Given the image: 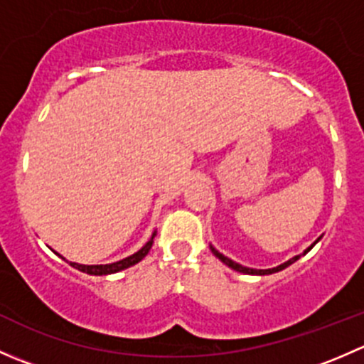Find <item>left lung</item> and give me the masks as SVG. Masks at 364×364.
Wrapping results in <instances>:
<instances>
[{"label":"left lung","instance_id":"1","mask_svg":"<svg viewBox=\"0 0 364 364\" xmlns=\"http://www.w3.org/2000/svg\"><path fill=\"white\" fill-rule=\"evenodd\" d=\"M318 240H321V237H318ZM318 240H317V241H318ZM317 241H315V243H317ZM315 243H314V245H315ZM314 245H311L310 248H306V250H304V253L310 252L311 248H314ZM211 252L215 253V255L218 257V259L222 260L223 264H227V266L232 267L234 271H240V273H245V274H271V273H277V271H282V269H285V267H287V266H291L292 262H296V260L299 259V257H301V255L292 257L291 260H287V262H284V264H280V266L273 267V269H252V267H245V266H241V264L234 262V260H230L229 257H225V255H223V253H220L218 250H215V248H213V247H211Z\"/></svg>","mask_w":364,"mask_h":364}]
</instances>
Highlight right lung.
I'll return each instance as SVG.
<instances>
[{"label":"right lung","instance_id":"obj_1","mask_svg":"<svg viewBox=\"0 0 364 364\" xmlns=\"http://www.w3.org/2000/svg\"><path fill=\"white\" fill-rule=\"evenodd\" d=\"M153 237H155V234H153L151 240H149L148 243H146L144 247H142L137 253H134V255L127 257V259H123V260H117V262L104 264V266H82V264L70 262V266L75 267V269H79V271H82V273H87V274H111V273H117V271H123V269H127V267L134 266V264L141 262V260L144 259L146 255H148V252L151 250Z\"/></svg>","mask_w":364,"mask_h":364}]
</instances>
